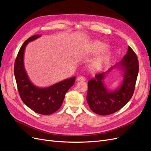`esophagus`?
<instances>
[{"instance_id": "obj_1", "label": "esophagus", "mask_w": 151, "mask_h": 151, "mask_svg": "<svg viewBox=\"0 0 151 151\" xmlns=\"http://www.w3.org/2000/svg\"><path fill=\"white\" fill-rule=\"evenodd\" d=\"M77 81H85V77L80 76H78L77 78Z\"/></svg>"}]
</instances>
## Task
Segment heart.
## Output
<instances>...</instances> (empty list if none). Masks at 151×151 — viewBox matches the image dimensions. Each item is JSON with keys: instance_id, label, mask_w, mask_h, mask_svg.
Wrapping results in <instances>:
<instances>
[{"instance_id": "1", "label": "heart", "mask_w": 151, "mask_h": 151, "mask_svg": "<svg viewBox=\"0 0 151 151\" xmlns=\"http://www.w3.org/2000/svg\"><path fill=\"white\" fill-rule=\"evenodd\" d=\"M106 48L105 44L99 42H96L93 45V52L94 53L100 52L104 51ZM110 57V52L105 51L100 56H97L91 61L90 63V68L92 70H99L104 66L105 63L108 61Z\"/></svg>"}]
</instances>
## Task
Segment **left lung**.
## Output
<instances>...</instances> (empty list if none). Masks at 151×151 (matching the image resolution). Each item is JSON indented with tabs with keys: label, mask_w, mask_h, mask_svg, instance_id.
Instances as JSON below:
<instances>
[{
	"label": "left lung",
	"mask_w": 151,
	"mask_h": 151,
	"mask_svg": "<svg viewBox=\"0 0 151 151\" xmlns=\"http://www.w3.org/2000/svg\"><path fill=\"white\" fill-rule=\"evenodd\" d=\"M114 68L123 72V81L118 88L109 90L104 80ZM139 73L137 57L130 46L123 59L105 72L95 75L88 82L86 100L90 109L101 115L114 114L127 104L133 95Z\"/></svg>",
	"instance_id": "left-lung-1"
}]
</instances>
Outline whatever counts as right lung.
Listing matches in <instances>:
<instances>
[{"mask_svg":"<svg viewBox=\"0 0 151 151\" xmlns=\"http://www.w3.org/2000/svg\"><path fill=\"white\" fill-rule=\"evenodd\" d=\"M40 37V35H35L24 42L15 61L14 75L19 95L24 103L37 114L50 115L61 107L66 92L75 83V76L45 88L32 83L24 67V51L29 42Z\"/></svg>","mask_w":151,"mask_h":151,"instance_id":"add662e5","label":"right lung"}]
</instances>
